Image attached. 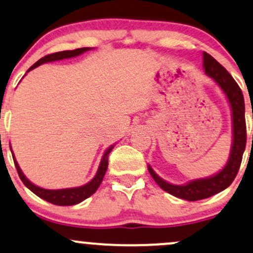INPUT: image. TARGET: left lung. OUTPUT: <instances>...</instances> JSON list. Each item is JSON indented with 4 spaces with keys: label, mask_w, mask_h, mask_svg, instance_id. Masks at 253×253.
I'll use <instances>...</instances> for the list:
<instances>
[{
    "label": "left lung",
    "mask_w": 253,
    "mask_h": 253,
    "mask_svg": "<svg viewBox=\"0 0 253 253\" xmlns=\"http://www.w3.org/2000/svg\"><path fill=\"white\" fill-rule=\"evenodd\" d=\"M203 67L207 75L211 76L223 90L232 109V121H233V143L231 154L222 171L212 177L190 181L186 185H173L167 183L148 166V171L153 179L166 192L175 197L186 201H200L218 194L228 188L237 177L246 147V122H245V103L240 87L232 78L225 68L222 67L209 53L203 52Z\"/></svg>",
    "instance_id": "8db88e82"
}]
</instances>
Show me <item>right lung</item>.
<instances>
[{
    "mask_svg": "<svg viewBox=\"0 0 253 253\" xmlns=\"http://www.w3.org/2000/svg\"><path fill=\"white\" fill-rule=\"evenodd\" d=\"M89 47H81V49H75V50H68V51H59V52H55V53H50V55L44 56L39 59L38 62H36L27 72L30 70L35 69L36 67L41 65L42 63H46V62H53V61H59V59H64V58H70V57H75V56L81 55V53L86 52L88 51ZM113 148V146L110 147L106 152L104 153L103 159H101L100 166H99L98 172H96L95 177L93 178L89 183H87L86 185L80 186V188H72V189H61V190H46L39 188V186H36L35 184L31 183L30 180L27 179L26 177L24 175V173L21 172L18 163H16L15 158H14V164H15L16 171H18V174L20 177V179L22 180V183L27 186L33 194H36L38 197L42 198V200L47 201V202L56 204V206H74V204H78L84 201L86 198H88L89 196H92L94 192L96 191V189L99 188V185L103 181V178L106 173L107 169V165H109V154Z\"/></svg>",
    "mask_w": 253,
    "mask_h": 253,
    "instance_id": "add662e5",
    "label": "right lung"
}]
</instances>
